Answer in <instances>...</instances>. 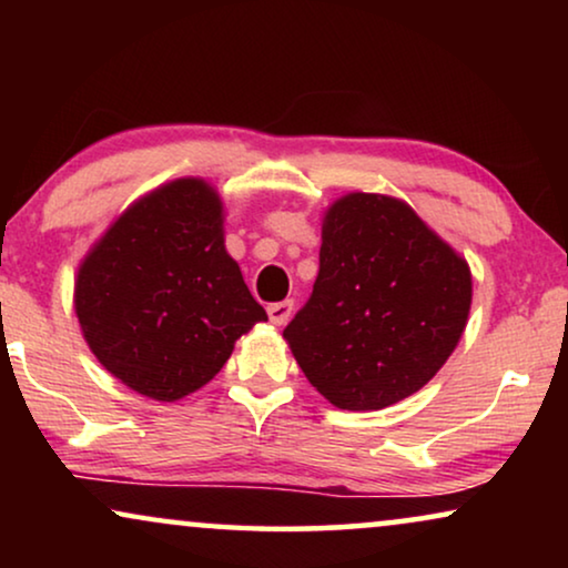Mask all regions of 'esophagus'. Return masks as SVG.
<instances>
[{"label":"esophagus","instance_id":"obj_1","mask_svg":"<svg viewBox=\"0 0 568 568\" xmlns=\"http://www.w3.org/2000/svg\"><path fill=\"white\" fill-rule=\"evenodd\" d=\"M292 313H294V302L292 300L274 302V305H268V317H271V323H274V325L290 323Z\"/></svg>","mask_w":568,"mask_h":568}]
</instances>
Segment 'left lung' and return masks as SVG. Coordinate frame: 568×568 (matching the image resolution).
Instances as JSON below:
<instances>
[{"instance_id":"8db88e82","label":"left lung","mask_w":568,"mask_h":568,"mask_svg":"<svg viewBox=\"0 0 568 568\" xmlns=\"http://www.w3.org/2000/svg\"><path fill=\"white\" fill-rule=\"evenodd\" d=\"M470 297L468 263L406 201L348 193L323 216L321 271L284 338L333 406L379 410L437 375Z\"/></svg>"}]
</instances>
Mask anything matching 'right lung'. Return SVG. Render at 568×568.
I'll return each instance as SVG.
<instances>
[{"mask_svg": "<svg viewBox=\"0 0 568 568\" xmlns=\"http://www.w3.org/2000/svg\"><path fill=\"white\" fill-rule=\"evenodd\" d=\"M74 310L98 362L131 390L178 400L268 321L224 251L222 199L199 178L146 193L84 255Z\"/></svg>", "mask_w": 568, "mask_h": 568, "instance_id": "add662e5", "label": "right lung"}]
</instances>
